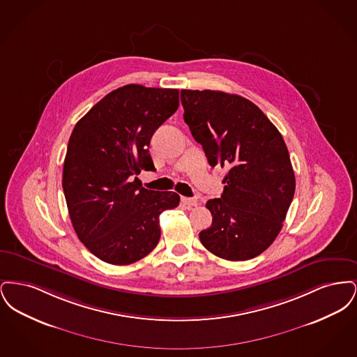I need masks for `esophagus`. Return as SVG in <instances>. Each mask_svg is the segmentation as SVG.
Masks as SVG:
<instances>
[{"mask_svg": "<svg viewBox=\"0 0 357 357\" xmlns=\"http://www.w3.org/2000/svg\"><path fill=\"white\" fill-rule=\"evenodd\" d=\"M182 202L187 206H197L198 204V201L195 198H187V197H182Z\"/></svg>", "mask_w": 357, "mask_h": 357, "instance_id": "esophagus-1", "label": "esophagus"}]
</instances>
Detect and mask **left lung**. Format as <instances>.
<instances>
[{"mask_svg": "<svg viewBox=\"0 0 357 357\" xmlns=\"http://www.w3.org/2000/svg\"><path fill=\"white\" fill-rule=\"evenodd\" d=\"M183 118L211 167H229L213 215L199 233L204 248L227 261L265 252L285 221L296 179L280 131L255 102L221 91L182 89Z\"/></svg>", "mask_w": 357, "mask_h": 357, "instance_id": "left-lung-1", "label": "left lung"}]
</instances>
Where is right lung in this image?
Here are the masks:
<instances>
[{
	"mask_svg": "<svg viewBox=\"0 0 357 357\" xmlns=\"http://www.w3.org/2000/svg\"><path fill=\"white\" fill-rule=\"evenodd\" d=\"M179 107V91L128 84L96 102L70 134L63 190L73 229L107 264L130 265L151 253L159 215L179 204L172 191L142 187L136 175L153 171V132Z\"/></svg>",
	"mask_w": 357,
	"mask_h": 357,
	"instance_id": "right-lung-1",
	"label": "right lung"
}]
</instances>
